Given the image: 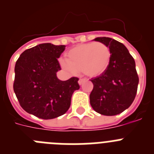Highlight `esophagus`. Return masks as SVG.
<instances>
[{"label":"esophagus","instance_id":"esophagus-1","mask_svg":"<svg viewBox=\"0 0 154 154\" xmlns=\"http://www.w3.org/2000/svg\"><path fill=\"white\" fill-rule=\"evenodd\" d=\"M85 81V79H80L79 80V85H82Z\"/></svg>","mask_w":154,"mask_h":154}]
</instances>
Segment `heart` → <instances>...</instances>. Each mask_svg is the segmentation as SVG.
Wrapping results in <instances>:
<instances>
[{
	"mask_svg": "<svg viewBox=\"0 0 154 154\" xmlns=\"http://www.w3.org/2000/svg\"><path fill=\"white\" fill-rule=\"evenodd\" d=\"M62 59L64 68L71 71L82 72L89 77H97L107 70L111 61L109 48L102 42H91L72 48Z\"/></svg>",
	"mask_w": 154,
	"mask_h": 154,
	"instance_id": "obj_1",
	"label": "heart"
}]
</instances>
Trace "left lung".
<instances>
[{
    "label": "left lung",
    "mask_w": 154,
    "mask_h": 154,
    "mask_svg": "<svg viewBox=\"0 0 154 154\" xmlns=\"http://www.w3.org/2000/svg\"><path fill=\"white\" fill-rule=\"evenodd\" d=\"M109 48L111 61L107 70L91 79L93 89L89 96L96 112L104 116H115L130 106L135 99L139 83L135 61L126 46L106 37L94 39Z\"/></svg>",
    "instance_id": "obj_1"
}]
</instances>
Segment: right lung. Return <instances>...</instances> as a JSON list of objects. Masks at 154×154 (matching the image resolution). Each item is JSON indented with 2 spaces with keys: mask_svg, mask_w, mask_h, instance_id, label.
<instances>
[{
  "mask_svg": "<svg viewBox=\"0 0 154 154\" xmlns=\"http://www.w3.org/2000/svg\"><path fill=\"white\" fill-rule=\"evenodd\" d=\"M65 45L44 43L21 53L15 64L14 91L23 109L43 119L58 117L67 112L79 79L62 81L58 58Z\"/></svg>",
  "mask_w": 154,
  "mask_h": 154,
  "instance_id": "right-lung-1",
  "label": "right lung"
}]
</instances>
